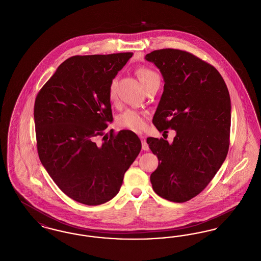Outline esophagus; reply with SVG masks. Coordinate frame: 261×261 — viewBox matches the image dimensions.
Wrapping results in <instances>:
<instances>
[{
  "label": "esophagus",
  "mask_w": 261,
  "mask_h": 261,
  "mask_svg": "<svg viewBox=\"0 0 261 261\" xmlns=\"http://www.w3.org/2000/svg\"><path fill=\"white\" fill-rule=\"evenodd\" d=\"M139 137H140V139L142 141V149H144V150H149V145L146 142V136L143 135V134H140Z\"/></svg>",
  "instance_id": "1"
}]
</instances>
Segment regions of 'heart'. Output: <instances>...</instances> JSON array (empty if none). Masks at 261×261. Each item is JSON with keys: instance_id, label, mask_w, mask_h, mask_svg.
<instances>
[{"instance_id": "1", "label": "heart", "mask_w": 261, "mask_h": 261, "mask_svg": "<svg viewBox=\"0 0 261 261\" xmlns=\"http://www.w3.org/2000/svg\"><path fill=\"white\" fill-rule=\"evenodd\" d=\"M136 75L144 88L155 80H160L158 73L148 66L138 67L136 69ZM108 92L111 100L116 99V78H113L111 81ZM117 123L123 128L133 131L142 130L146 125V113L138 112L135 110H126L118 116Z\"/></svg>"}]
</instances>
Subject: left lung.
I'll return each instance as SVG.
<instances>
[{
    "label": "left lung",
    "mask_w": 261,
    "mask_h": 261,
    "mask_svg": "<svg viewBox=\"0 0 261 261\" xmlns=\"http://www.w3.org/2000/svg\"><path fill=\"white\" fill-rule=\"evenodd\" d=\"M145 59L158 66L164 80L152 122L160 132L176 131L172 144L147 139L160 162L150 182L160 197L185 202L205 189L227 156L229 91L214 66L186 50H153Z\"/></svg>",
    "instance_id": "8db88e82"
}]
</instances>
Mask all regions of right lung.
<instances>
[{
    "mask_svg": "<svg viewBox=\"0 0 261 261\" xmlns=\"http://www.w3.org/2000/svg\"><path fill=\"white\" fill-rule=\"evenodd\" d=\"M133 53L74 56L37 94L34 120L39 159L54 182L76 201L98 205L114 198L142 144L136 134L111 130L109 85Z\"/></svg>",
    "mask_w": 261,
    "mask_h": 261,
    "instance_id": "right-lung-1",
    "label": "right lung"
}]
</instances>
